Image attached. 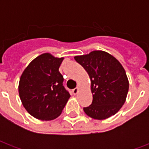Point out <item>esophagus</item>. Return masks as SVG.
I'll return each mask as SVG.
<instances>
[{
    "instance_id": "obj_1",
    "label": "esophagus",
    "mask_w": 149,
    "mask_h": 149,
    "mask_svg": "<svg viewBox=\"0 0 149 149\" xmlns=\"http://www.w3.org/2000/svg\"><path fill=\"white\" fill-rule=\"evenodd\" d=\"M78 92H79V88H76L74 89H72V93L74 95H77L78 93Z\"/></svg>"
}]
</instances>
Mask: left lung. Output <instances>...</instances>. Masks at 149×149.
<instances>
[{
	"mask_svg": "<svg viewBox=\"0 0 149 149\" xmlns=\"http://www.w3.org/2000/svg\"><path fill=\"white\" fill-rule=\"evenodd\" d=\"M74 59L90 77L93 102L84 108V112L96 120L115 115L125 104L129 87L121 64L109 53L100 50L76 56Z\"/></svg>",
	"mask_w": 149,
	"mask_h": 149,
	"instance_id": "1",
	"label": "left lung"
}]
</instances>
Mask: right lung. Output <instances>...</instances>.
Here are the masks:
<instances>
[{"instance_id": "obj_1", "label": "right lung", "mask_w": 149, "mask_h": 149, "mask_svg": "<svg viewBox=\"0 0 149 149\" xmlns=\"http://www.w3.org/2000/svg\"><path fill=\"white\" fill-rule=\"evenodd\" d=\"M63 60L43 53L32 61L21 75L20 98L24 109L35 118L52 120L58 117L70 97L59 72Z\"/></svg>"}]
</instances>
